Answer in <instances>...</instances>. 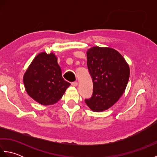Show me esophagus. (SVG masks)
Here are the masks:
<instances>
[{
    "label": "esophagus",
    "mask_w": 157,
    "mask_h": 157,
    "mask_svg": "<svg viewBox=\"0 0 157 157\" xmlns=\"http://www.w3.org/2000/svg\"><path fill=\"white\" fill-rule=\"evenodd\" d=\"M71 85L73 86H78V82H73L71 83Z\"/></svg>",
    "instance_id": "esophagus-1"
}]
</instances>
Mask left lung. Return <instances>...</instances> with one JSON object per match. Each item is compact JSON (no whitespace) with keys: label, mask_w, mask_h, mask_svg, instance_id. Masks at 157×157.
I'll list each match as a JSON object with an SVG mask.
<instances>
[{"label":"left lung","mask_w":157,"mask_h":157,"mask_svg":"<svg viewBox=\"0 0 157 157\" xmlns=\"http://www.w3.org/2000/svg\"><path fill=\"white\" fill-rule=\"evenodd\" d=\"M87 65L93 82V94L85 102L92 111L101 112L115 105L125 92L129 67L116 50L94 46L87 51Z\"/></svg>","instance_id":"1"}]
</instances>
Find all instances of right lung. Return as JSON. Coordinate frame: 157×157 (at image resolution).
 Here are the masks:
<instances>
[{
  "instance_id": "obj_1",
  "label": "right lung",
  "mask_w": 157,
  "mask_h": 157,
  "mask_svg": "<svg viewBox=\"0 0 157 157\" xmlns=\"http://www.w3.org/2000/svg\"><path fill=\"white\" fill-rule=\"evenodd\" d=\"M28 94L42 105L57 102L70 83L64 80L55 53L42 52L33 60L23 75Z\"/></svg>"
}]
</instances>
